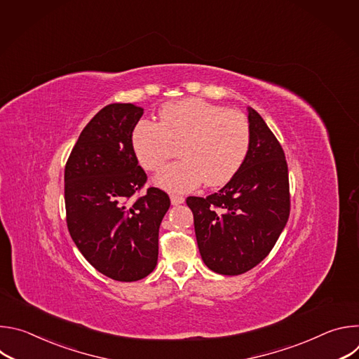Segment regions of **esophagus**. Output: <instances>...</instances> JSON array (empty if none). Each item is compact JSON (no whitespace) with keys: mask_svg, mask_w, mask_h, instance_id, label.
Returning a JSON list of instances; mask_svg holds the SVG:
<instances>
[{"mask_svg":"<svg viewBox=\"0 0 359 359\" xmlns=\"http://www.w3.org/2000/svg\"><path fill=\"white\" fill-rule=\"evenodd\" d=\"M170 201L173 206H177V204H182L184 201V197L180 194H170Z\"/></svg>","mask_w":359,"mask_h":359,"instance_id":"1","label":"esophagus"}]
</instances>
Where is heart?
<instances>
[{"label": "heart", "mask_w": 359, "mask_h": 359, "mask_svg": "<svg viewBox=\"0 0 359 359\" xmlns=\"http://www.w3.org/2000/svg\"><path fill=\"white\" fill-rule=\"evenodd\" d=\"M130 143L137 162L149 172H159L180 147L183 159L156 177L163 189L184 191L201 182L217 187L241 169L250 150L251 128L240 111L184 97L161 108L159 123L139 121Z\"/></svg>", "instance_id": "obj_1"}]
</instances>
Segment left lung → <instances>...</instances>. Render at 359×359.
Here are the masks:
<instances>
[{"instance_id":"left-lung-1","label":"left lung","mask_w":359,"mask_h":359,"mask_svg":"<svg viewBox=\"0 0 359 359\" xmlns=\"http://www.w3.org/2000/svg\"><path fill=\"white\" fill-rule=\"evenodd\" d=\"M248 122L250 150L237 175L215 194L186 198L201 259L223 276H238L262 263L290 216L284 150L252 108Z\"/></svg>"}]
</instances>
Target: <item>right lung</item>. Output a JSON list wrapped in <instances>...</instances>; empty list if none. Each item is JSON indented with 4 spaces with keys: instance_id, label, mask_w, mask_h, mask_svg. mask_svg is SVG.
<instances>
[{
    "instance_id": "1",
    "label": "right lung",
    "mask_w": 359,
    "mask_h": 359,
    "mask_svg": "<svg viewBox=\"0 0 359 359\" xmlns=\"http://www.w3.org/2000/svg\"><path fill=\"white\" fill-rule=\"evenodd\" d=\"M143 109L111 104L83 128L65 166L69 234L88 263L116 281H137L158 264L168 193L149 187L130 137Z\"/></svg>"
}]
</instances>
